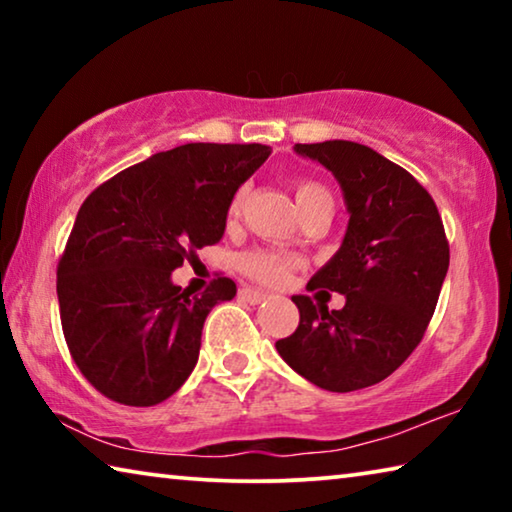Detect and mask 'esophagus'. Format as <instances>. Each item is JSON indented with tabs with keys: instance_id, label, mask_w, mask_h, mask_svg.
<instances>
[{
	"instance_id": "obj_1",
	"label": "esophagus",
	"mask_w": 512,
	"mask_h": 512,
	"mask_svg": "<svg viewBox=\"0 0 512 512\" xmlns=\"http://www.w3.org/2000/svg\"><path fill=\"white\" fill-rule=\"evenodd\" d=\"M239 296L244 298L246 302H250V305H259V302H264V300H268L271 296H268L266 291H259V289H250V287H244L239 291Z\"/></svg>"
}]
</instances>
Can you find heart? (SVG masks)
Here are the masks:
<instances>
[{
  "mask_svg": "<svg viewBox=\"0 0 512 512\" xmlns=\"http://www.w3.org/2000/svg\"><path fill=\"white\" fill-rule=\"evenodd\" d=\"M323 198H329V192L323 185L316 183V180H298L296 183V203L300 212H305L307 207L323 201ZM244 201H246V187H241L239 192L232 196L230 207H228L230 221L237 219L241 207H244ZM239 266L241 271L257 282L282 284L293 271V266H296V259L273 248H255L239 257Z\"/></svg>",
  "mask_w": 512,
  "mask_h": 512,
  "instance_id": "1",
  "label": "heart"
}]
</instances>
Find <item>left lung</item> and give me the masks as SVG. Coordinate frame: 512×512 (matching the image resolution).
<instances>
[{
    "mask_svg": "<svg viewBox=\"0 0 512 512\" xmlns=\"http://www.w3.org/2000/svg\"><path fill=\"white\" fill-rule=\"evenodd\" d=\"M293 151L341 185L348 228L307 289L343 293L345 305L329 311L327 302L293 296L298 329L275 348L318 388L359 391L395 372L422 341L449 268L443 219L427 189L370 146L329 140Z\"/></svg>",
    "mask_w": 512,
    "mask_h": 512,
    "instance_id": "1",
    "label": "left lung"
}]
</instances>
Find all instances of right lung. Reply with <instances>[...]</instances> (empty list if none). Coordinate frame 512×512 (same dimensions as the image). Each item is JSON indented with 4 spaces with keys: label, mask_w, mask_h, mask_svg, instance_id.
I'll return each mask as SVG.
<instances>
[{
    "label": "right lung",
    "mask_w": 512,
    "mask_h": 512,
    "mask_svg": "<svg viewBox=\"0 0 512 512\" xmlns=\"http://www.w3.org/2000/svg\"><path fill=\"white\" fill-rule=\"evenodd\" d=\"M268 155L264 144H183L85 198L56 291L69 352L99 393L153 406L192 375L205 318L237 296V284L216 277L192 296L171 273L194 250L219 244L232 196Z\"/></svg>",
    "instance_id": "right-lung-1"
}]
</instances>
